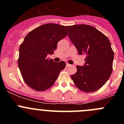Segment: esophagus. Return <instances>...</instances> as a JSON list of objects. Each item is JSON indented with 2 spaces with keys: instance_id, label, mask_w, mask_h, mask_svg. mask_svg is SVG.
Instances as JSON below:
<instances>
[{
  "instance_id": "1",
  "label": "esophagus",
  "mask_w": 124,
  "mask_h": 124,
  "mask_svg": "<svg viewBox=\"0 0 124 124\" xmlns=\"http://www.w3.org/2000/svg\"><path fill=\"white\" fill-rule=\"evenodd\" d=\"M66 66H67V67H70V66H71V65L69 64V63H67V64H66Z\"/></svg>"
}]
</instances>
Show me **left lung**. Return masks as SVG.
<instances>
[{
  "instance_id": "left-lung-1",
  "label": "left lung",
  "mask_w": 124,
  "mask_h": 124,
  "mask_svg": "<svg viewBox=\"0 0 124 124\" xmlns=\"http://www.w3.org/2000/svg\"><path fill=\"white\" fill-rule=\"evenodd\" d=\"M68 37L78 51L86 54L83 66L77 65L71 77L75 85L85 92L100 89L112 74L114 53L109 39L95 27L76 24L67 27Z\"/></svg>"
}]
</instances>
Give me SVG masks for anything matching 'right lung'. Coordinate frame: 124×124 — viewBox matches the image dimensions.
<instances>
[{"label": "right lung", "mask_w": 124, "mask_h": 124, "mask_svg": "<svg viewBox=\"0 0 124 124\" xmlns=\"http://www.w3.org/2000/svg\"><path fill=\"white\" fill-rule=\"evenodd\" d=\"M67 35L64 26L47 23L25 37L20 46L18 64L25 83L31 88L43 91L53 85L66 63L54 62L47 55L54 53L57 42Z\"/></svg>", "instance_id": "obj_1"}]
</instances>
